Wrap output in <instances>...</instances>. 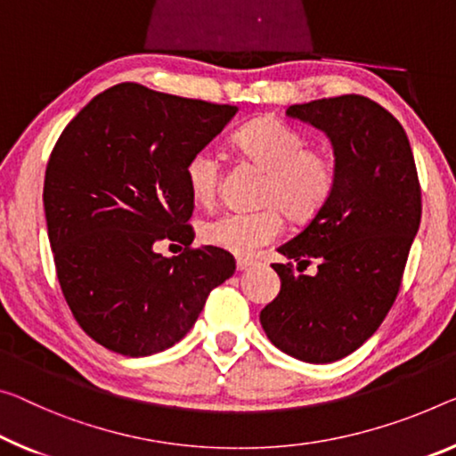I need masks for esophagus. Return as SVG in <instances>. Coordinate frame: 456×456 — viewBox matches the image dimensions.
Segmentation results:
<instances>
[{"mask_svg":"<svg viewBox=\"0 0 456 456\" xmlns=\"http://www.w3.org/2000/svg\"><path fill=\"white\" fill-rule=\"evenodd\" d=\"M252 265H255V261H252V258H247V256H238L236 258V269L238 271L248 269V267H252Z\"/></svg>","mask_w":456,"mask_h":456,"instance_id":"esophagus-1","label":"esophagus"}]
</instances>
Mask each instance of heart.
Here are the masks:
<instances>
[{"label":"heart","instance_id":"b5f03b06","mask_svg":"<svg viewBox=\"0 0 456 456\" xmlns=\"http://www.w3.org/2000/svg\"><path fill=\"white\" fill-rule=\"evenodd\" d=\"M234 144L244 157L267 171L261 204L256 212L228 209L201 222L200 238L209 247L255 255L275 242L285 228L283 212L296 222H307L330 201L338 167L328 151L310 149L307 136L275 118H256L234 134ZM185 181L191 198L212 206L220 191L222 165L212 149H200L187 159Z\"/></svg>","mask_w":456,"mask_h":456}]
</instances>
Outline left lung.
<instances>
[{
    "label": "left lung",
    "mask_w": 456,
    "mask_h": 456,
    "mask_svg": "<svg viewBox=\"0 0 456 456\" xmlns=\"http://www.w3.org/2000/svg\"><path fill=\"white\" fill-rule=\"evenodd\" d=\"M287 116L326 132L338 181L316 218L277 248L289 263H273L281 291L261 324L283 353L320 365L354 353L387 316L419 228L422 191L405 130L369 97L296 103ZM312 260L316 276L297 273Z\"/></svg>",
    "instance_id": "left-lung-1"
}]
</instances>
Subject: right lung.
Wrapping results in <instances>:
<instances>
[{
	"instance_id": "1",
	"label": "right lung",
	"mask_w": 456,
	"mask_h": 456,
	"mask_svg": "<svg viewBox=\"0 0 456 456\" xmlns=\"http://www.w3.org/2000/svg\"><path fill=\"white\" fill-rule=\"evenodd\" d=\"M234 106L120 83L95 95L51 152L45 214L57 277L97 345L149 356L191 330L214 287L234 275L228 250L193 248L187 159L220 134ZM184 252L167 259L154 244Z\"/></svg>"
}]
</instances>
